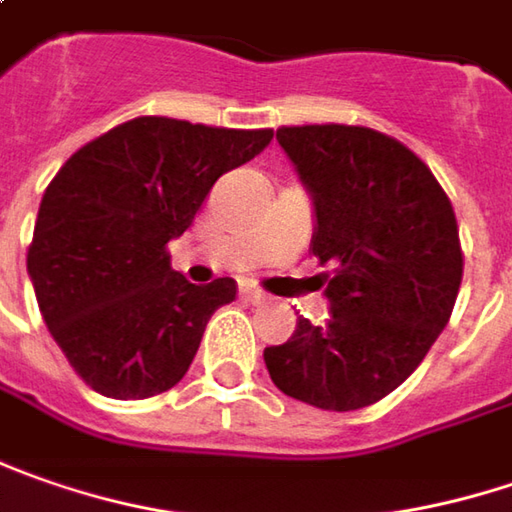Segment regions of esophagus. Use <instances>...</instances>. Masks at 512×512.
Returning a JSON list of instances; mask_svg holds the SVG:
<instances>
[{
    "instance_id": "34e87169",
    "label": "esophagus",
    "mask_w": 512,
    "mask_h": 512,
    "mask_svg": "<svg viewBox=\"0 0 512 512\" xmlns=\"http://www.w3.org/2000/svg\"><path fill=\"white\" fill-rule=\"evenodd\" d=\"M240 298L249 300V303H263L266 295H263L260 289H255V286H240Z\"/></svg>"
}]
</instances>
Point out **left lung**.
Segmentation results:
<instances>
[{"label":"left lung","instance_id":"obj_1","mask_svg":"<svg viewBox=\"0 0 512 512\" xmlns=\"http://www.w3.org/2000/svg\"><path fill=\"white\" fill-rule=\"evenodd\" d=\"M278 143L315 206L309 249L335 275L329 318H298L263 361L283 395L361 410L410 378L453 315L464 272L456 212L433 171L381 131L292 125Z\"/></svg>","mask_w":512,"mask_h":512}]
</instances>
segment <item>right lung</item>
<instances>
[{"instance_id": "obj_1", "label": "right lung", "mask_w": 512, "mask_h": 512, "mask_svg": "<svg viewBox=\"0 0 512 512\" xmlns=\"http://www.w3.org/2000/svg\"><path fill=\"white\" fill-rule=\"evenodd\" d=\"M272 143L240 131L137 117L82 145L42 194L28 275L48 332L79 378L105 398L171 389L197 355L232 278L194 286L171 269L217 177Z\"/></svg>"}]
</instances>
